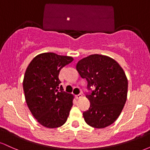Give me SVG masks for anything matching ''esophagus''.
<instances>
[{
	"label": "esophagus",
	"instance_id": "34e87169",
	"mask_svg": "<svg viewBox=\"0 0 150 150\" xmlns=\"http://www.w3.org/2000/svg\"><path fill=\"white\" fill-rule=\"evenodd\" d=\"M75 97H76V99H81V98L82 97V94H77V95H75Z\"/></svg>",
	"mask_w": 150,
	"mask_h": 150
}]
</instances>
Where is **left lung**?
Wrapping results in <instances>:
<instances>
[{"mask_svg":"<svg viewBox=\"0 0 150 150\" xmlns=\"http://www.w3.org/2000/svg\"><path fill=\"white\" fill-rule=\"evenodd\" d=\"M76 69L87 81V89H94L86 97L90 106L83 113L85 122L95 128L114 123L121 113L128 94V79L124 70L108 56L92 54L80 60Z\"/></svg>","mask_w":150,"mask_h":150,"instance_id":"1","label":"left lung"}]
</instances>
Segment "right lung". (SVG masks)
I'll list each match as a JSON object with an SVG mask.
<instances>
[{
  "label": "right lung",
  "instance_id": "obj_1",
  "mask_svg": "<svg viewBox=\"0 0 150 150\" xmlns=\"http://www.w3.org/2000/svg\"><path fill=\"white\" fill-rule=\"evenodd\" d=\"M73 61L71 56L43 53L35 56L25 71L23 89L29 109L38 123L56 128L66 122L74 96L64 92L58 75L65 65Z\"/></svg>",
  "mask_w": 150,
  "mask_h": 150
}]
</instances>
